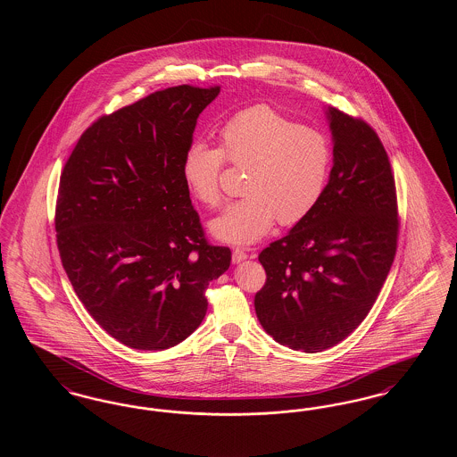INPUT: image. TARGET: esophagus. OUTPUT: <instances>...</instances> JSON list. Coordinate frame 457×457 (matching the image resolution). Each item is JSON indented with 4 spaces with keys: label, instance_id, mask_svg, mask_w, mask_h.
<instances>
[{
    "label": "esophagus",
    "instance_id": "esophagus-1",
    "mask_svg": "<svg viewBox=\"0 0 457 457\" xmlns=\"http://www.w3.org/2000/svg\"><path fill=\"white\" fill-rule=\"evenodd\" d=\"M245 259H248V253L245 250H241V248H235L233 250V263H239V262H243Z\"/></svg>",
    "mask_w": 457,
    "mask_h": 457
}]
</instances>
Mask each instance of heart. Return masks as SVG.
Returning a JSON list of instances; mask_svg holds the SVG:
<instances>
[{
  "label": "heart",
  "instance_id": "b5f03b06",
  "mask_svg": "<svg viewBox=\"0 0 457 457\" xmlns=\"http://www.w3.org/2000/svg\"><path fill=\"white\" fill-rule=\"evenodd\" d=\"M218 138L219 149L194 142L183 157L187 188L207 207L222 200L224 161L245 168L243 196L209 224L214 238L252 245L276 220L298 224L319 205L332 166V147L322 131L302 127L269 106H255L224 123Z\"/></svg>",
  "mask_w": 457,
  "mask_h": 457
}]
</instances>
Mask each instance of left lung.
Here are the masks:
<instances>
[{"mask_svg":"<svg viewBox=\"0 0 457 457\" xmlns=\"http://www.w3.org/2000/svg\"><path fill=\"white\" fill-rule=\"evenodd\" d=\"M334 164L308 218L259 255L267 279L255 295L263 330L287 348L319 353L360 326L391 270L397 198L378 135L360 118L327 109Z\"/></svg>","mask_w":457,"mask_h":457,"instance_id":"left-lung-1","label":"left lung"}]
</instances>
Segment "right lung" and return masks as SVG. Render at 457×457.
<instances>
[{
  "instance_id": "1",
  "label": "right lung",
  "mask_w": 457,
  "mask_h": 457,
  "mask_svg": "<svg viewBox=\"0 0 457 457\" xmlns=\"http://www.w3.org/2000/svg\"><path fill=\"white\" fill-rule=\"evenodd\" d=\"M219 87L157 90L99 118L66 161L56 241L92 319L121 345L162 351L207 312L205 289L231 263L204 237L183 157Z\"/></svg>"
}]
</instances>
